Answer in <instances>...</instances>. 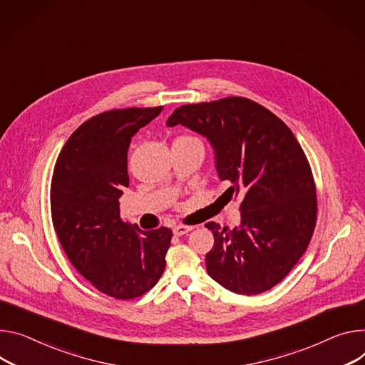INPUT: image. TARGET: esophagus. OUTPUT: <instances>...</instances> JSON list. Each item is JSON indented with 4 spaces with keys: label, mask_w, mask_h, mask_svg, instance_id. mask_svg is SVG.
Listing matches in <instances>:
<instances>
[{
    "label": "esophagus",
    "mask_w": 365,
    "mask_h": 365,
    "mask_svg": "<svg viewBox=\"0 0 365 365\" xmlns=\"http://www.w3.org/2000/svg\"><path fill=\"white\" fill-rule=\"evenodd\" d=\"M190 230H192V227H189V225H175L173 233H175V236H183V235L189 233Z\"/></svg>",
    "instance_id": "34e87169"
}]
</instances>
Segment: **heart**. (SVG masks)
Segmentation results:
<instances>
[{"mask_svg": "<svg viewBox=\"0 0 365 365\" xmlns=\"http://www.w3.org/2000/svg\"><path fill=\"white\" fill-rule=\"evenodd\" d=\"M186 138H190V137H186Z\"/></svg>", "mask_w": 365, "mask_h": 365, "instance_id": "obj_1", "label": "heart"}]
</instances>
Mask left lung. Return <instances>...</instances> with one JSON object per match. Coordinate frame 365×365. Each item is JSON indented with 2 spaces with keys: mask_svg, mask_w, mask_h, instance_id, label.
Listing matches in <instances>:
<instances>
[{
  "mask_svg": "<svg viewBox=\"0 0 365 365\" xmlns=\"http://www.w3.org/2000/svg\"><path fill=\"white\" fill-rule=\"evenodd\" d=\"M165 125L204 135L218 178L231 185L222 195L242 197L240 225L205 224L214 235L205 256L208 275L243 295L281 282L304 255L317 215L310 164L291 129L245 97L180 106Z\"/></svg>",
  "mask_w": 365,
  "mask_h": 365,
  "instance_id": "1",
  "label": "left lung"
}]
</instances>
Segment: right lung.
Returning <instances> with one entry per match:
<instances>
[{"label":"right lung","mask_w":365,"mask_h":365,"mask_svg":"<svg viewBox=\"0 0 365 365\" xmlns=\"http://www.w3.org/2000/svg\"><path fill=\"white\" fill-rule=\"evenodd\" d=\"M161 110L129 108L90 118L65 143L53 169L51 212L59 243L87 281L118 300L157 284L172 240L170 228L143 231L119 210L129 185L130 138Z\"/></svg>","instance_id":"add662e5"}]
</instances>
